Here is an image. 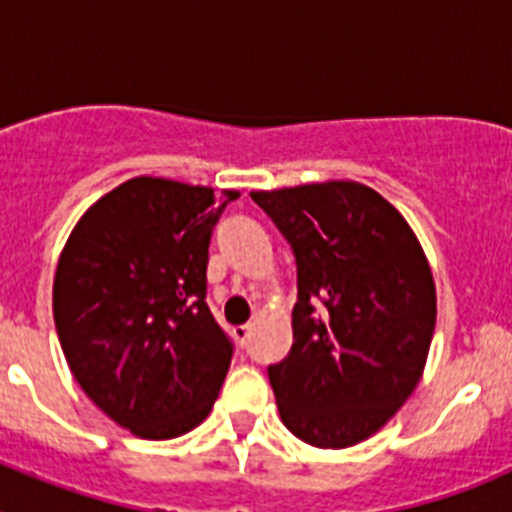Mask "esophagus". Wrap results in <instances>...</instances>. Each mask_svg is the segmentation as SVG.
<instances>
[{
	"mask_svg": "<svg viewBox=\"0 0 512 512\" xmlns=\"http://www.w3.org/2000/svg\"><path fill=\"white\" fill-rule=\"evenodd\" d=\"M233 336H235V341L241 343V346H246L248 338H251V323L235 325V328H233Z\"/></svg>",
	"mask_w": 512,
	"mask_h": 512,
	"instance_id": "1",
	"label": "esophagus"
}]
</instances>
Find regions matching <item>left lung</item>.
Returning a JSON list of instances; mask_svg holds the SVG:
<instances>
[{
    "mask_svg": "<svg viewBox=\"0 0 512 512\" xmlns=\"http://www.w3.org/2000/svg\"><path fill=\"white\" fill-rule=\"evenodd\" d=\"M295 251L292 348L269 366L282 423L346 449L413 395L436 328V284L408 220L359 182L251 192Z\"/></svg>",
    "mask_w": 512,
    "mask_h": 512,
    "instance_id": "left-lung-1",
    "label": "left lung"
}]
</instances>
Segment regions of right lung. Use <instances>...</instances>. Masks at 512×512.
Masks as SVG:
<instances>
[{"mask_svg":"<svg viewBox=\"0 0 512 512\" xmlns=\"http://www.w3.org/2000/svg\"><path fill=\"white\" fill-rule=\"evenodd\" d=\"M235 189L135 176L99 197L63 246L53 320L71 374L151 441L210 415L233 343L207 307V248Z\"/></svg>","mask_w":512,"mask_h":512,"instance_id":"right-lung-1","label":"right lung"}]
</instances>
